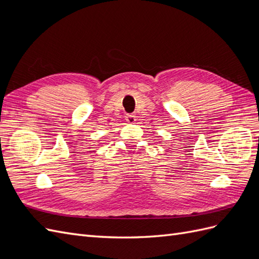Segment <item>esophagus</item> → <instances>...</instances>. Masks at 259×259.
Returning <instances> with one entry per match:
<instances>
[{
	"instance_id": "34e87169",
	"label": "esophagus",
	"mask_w": 259,
	"mask_h": 259,
	"mask_svg": "<svg viewBox=\"0 0 259 259\" xmlns=\"http://www.w3.org/2000/svg\"><path fill=\"white\" fill-rule=\"evenodd\" d=\"M125 120L127 121V123L133 124V123H135V121H136V116L134 114H127L126 116H125Z\"/></svg>"
}]
</instances>
